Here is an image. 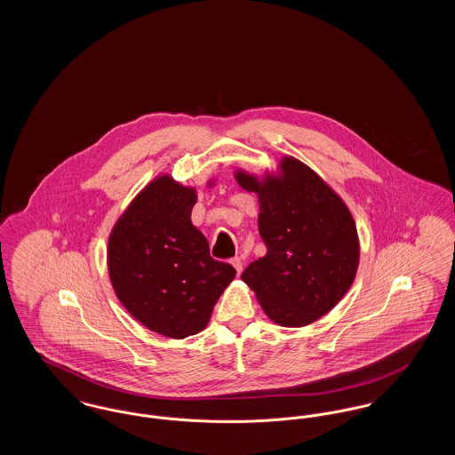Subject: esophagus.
<instances>
[{
    "label": "esophagus",
    "mask_w": 455,
    "mask_h": 455,
    "mask_svg": "<svg viewBox=\"0 0 455 455\" xmlns=\"http://www.w3.org/2000/svg\"><path fill=\"white\" fill-rule=\"evenodd\" d=\"M230 264L235 267V271H237V275L242 273V269H243V262L240 258H234V259L230 260Z\"/></svg>",
    "instance_id": "34e87169"
}]
</instances>
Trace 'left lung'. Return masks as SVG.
<instances>
[{"mask_svg":"<svg viewBox=\"0 0 455 455\" xmlns=\"http://www.w3.org/2000/svg\"><path fill=\"white\" fill-rule=\"evenodd\" d=\"M238 186L258 196L267 252L242 273L266 315L284 327L319 321L347 295L360 264L353 215L324 179L284 155L275 172L237 169Z\"/></svg>","mask_w":455,"mask_h":455,"instance_id":"left-lung-1","label":"left lung"}]
</instances>
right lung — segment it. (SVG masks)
Segmentation results:
<instances>
[{
    "mask_svg": "<svg viewBox=\"0 0 455 455\" xmlns=\"http://www.w3.org/2000/svg\"><path fill=\"white\" fill-rule=\"evenodd\" d=\"M213 179L208 180L212 188ZM193 186L171 173L150 180L117 218L108 242V280L131 315L156 334L184 339L201 332L235 269L210 256L191 213Z\"/></svg>",
    "mask_w": 455,
    "mask_h": 455,
    "instance_id": "right-lung-1",
    "label": "right lung"
}]
</instances>
